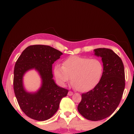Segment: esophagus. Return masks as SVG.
Instances as JSON below:
<instances>
[{
  "label": "esophagus",
  "mask_w": 134,
  "mask_h": 134,
  "mask_svg": "<svg viewBox=\"0 0 134 134\" xmlns=\"http://www.w3.org/2000/svg\"><path fill=\"white\" fill-rule=\"evenodd\" d=\"M72 94H73V93H72V91H69V93H68L69 96H72Z\"/></svg>",
  "instance_id": "1"
}]
</instances>
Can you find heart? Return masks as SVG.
Returning a JSON list of instances; mask_svg holds the SVG:
<instances>
[{"label":"heart","mask_w":134,"mask_h":134,"mask_svg":"<svg viewBox=\"0 0 134 134\" xmlns=\"http://www.w3.org/2000/svg\"><path fill=\"white\" fill-rule=\"evenodd\" d=\"M103 70L100 60L73 55L64 60L62 66L55 65L54 74L62 84H65L71 78L72 84L77 90L87 92L100 82Z\"/></svg>","instance_id":"b5f03b06"}]
</instances>
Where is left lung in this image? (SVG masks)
I'll use <instances>...</instances> for the list:
<instances>
[{
	"label": "left lung",
	"mask_w": 134,
	"mask_h": 134,
	"mask_svg": "<svg viewBox=\"0 0 134 134\" xmlns=\"http://www.w3.org/2000/svg\"><path fill=\"white\" fill-rule=\"evenodd\" d=\"M94 51L102 59L103 74L94 88L82 94L77 110L89 120L99 121L110 116L119 105L125 86V70L121 59L111 49Z\"/></svg>",
	"instance_id": "8db88e82"
}]
</instances>
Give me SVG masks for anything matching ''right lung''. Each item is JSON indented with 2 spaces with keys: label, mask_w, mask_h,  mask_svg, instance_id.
Masks as SVG:
<instances>
[{
  "label": "right lung",
  "mask_w": 134,
  "mask_h": 134,
  "mask_svg": "<svg viewBox=\"0 0 134 134\" xmlns=\"http://www.w3.org/2000/svg\"><path fill=\"white\" fill-rule=\"evenodd\" d=\"M61 55L50 46L35 44L27 47L17 60L13 79L15 96L22 111L32 119L44 121L51 118L68 93V90L58 86L52 79V64ZM32 68L37 70L42 79L41 88L35 93H27L22 86L24 73Z\"/></svg>",
  "instance_id": "add662e5"
}]
</instances>
